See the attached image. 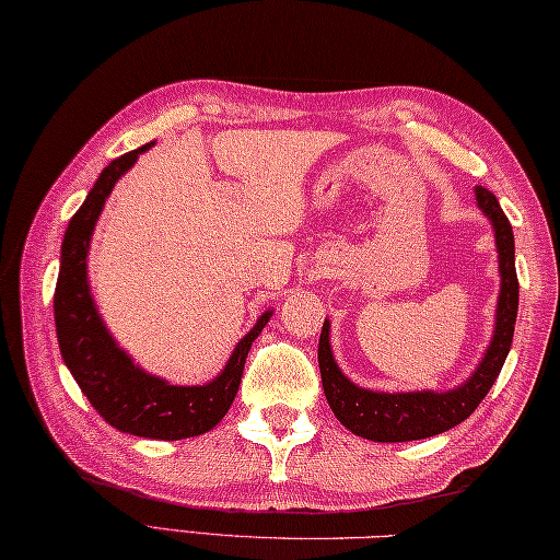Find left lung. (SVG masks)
<instances>
[{
  "label": "left lung",
  "instance_id": "1",
  "mask_svg": "<svg viewBox=\"0 0 560 560\" xmlns=\"http://www.w3.org/2000/svg\"><path fill=\"white\" fill-rule=\"evenodd\" d=\"M476 200L490 222L495 226V242L500 254V300H498V322L495 336L490 343L483 362L464 386L454 392H416V394H376L360 389V386L346 380L343 372L330 355L328 346V322H324L322 338H318V370H322L324 394L328 406L334 408L336 418L350 432L374 442H406L440 435V432L459 425L469 418L476 406L483 401L490 386L495 384L500 370L515 336L517 304H520V282L515 270V234L508 214L500 208L498 198L488 188H476Z\"/></svg>",
  "mask_w": 560,
  "mask_h": 560
}]
</instances>
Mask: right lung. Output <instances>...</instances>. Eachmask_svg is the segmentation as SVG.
Returning a JSON list of instances; mask_svg holds the SVG:
<instances>
[{
    "instance_id": "add662e5",
    "label": "right lung",
    "mask_w": 560,
    "mask_h": 560,
    "mask_svg": "<svg viewBox=\"0 0 560 560\" xmlns=\"http://www.w3.org/2000/svg\"><path fill=\"white\" fill-rule=\"evenodd\" d=\"M147 147L152 144L113 159L70 220L55 284V328L65 364L106 423L137 438L184 440L212 430L230 410L242 384L250 343L264 330L270 314L258 318L254 330L236 346L224 372L205 386H174L144 374L113 343L89 294L86 250L113 186Z\"/></svg>"
}]
</instances>
